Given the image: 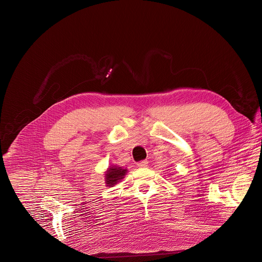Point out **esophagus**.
Here are the masks:
<instances>
[{
	"label": "esophagus",
	"instance_id": "1",
	"mask_svg": "<svg viewBox=\"0 0 262 262\" xmlns=\"http://www.w3.org/2000/svg\"><path fill=\"white\" fill-rule=\"evenodd\" d=\"M139 168H146L148 166V162L147 161H142V162H139L138 165H137Z\"/></svg>",
	"mask_w": 262,
	"mask_h": 262
}]
</instances>
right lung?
I'll list each match as a JSON object with an SVG mask.
<instances>
[{"label": "right lung", "mask_w": 262, "mask_h": 262, "mask_svg": "<svg viewBox=\"0 0 262 262\" xmlns=\"http://www.w3.org/2000/svg\"><path fill=\"white\" fill-rule=\"evenodd\" d=\"M127 173V169L118 166H110L104 172V183L108 188H112L121 181Z\"/></svg>", "instance_id": "1"}]
</instances>
